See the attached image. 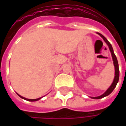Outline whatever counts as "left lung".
<instances>
[{
  "mask_svg": "<svg viewBox=\"0 0 126 126\" xmlns=\"http://www.w3.org/2000/svg\"><path fill=\"white\" fill-rule=\"evenodd\" d=\"M100 37H102L103 39L105 40L106 43L107 44V45L109 46V50H110V51L111 52V55H112V58H113V64L114 66H115V78H114V80L113 83H112V84L110 87L106 91L105 93H104L103 94L100 95L99 96H96V97H91L92 98H94V99H99V98H102L105 97V96H108L109 94H110L112 92H113V90H114V88H115L117 84V82L119 81V65H118V62H117V57L114 54L113 52V48H112V46H111V44H110V42L107 40L105 37L104 36H103L101 33H97Z\"/></svg>",
  "mask_w": 126,
  "mask_h": 126,
  "instance_id": "left-lung-1",
  "label": "left lung"
}]
</instances>
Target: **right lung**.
Listing matches in <instances>:
<instances>
[{
	"instance_id": "add662e5",
	"label": "right lung",
	"mask_w": 126,
	"mask_h": 126,
	"mask_svg": "<svg viewBox=\"0 0 126 126\" xmlns=\"http://www.w3.org/2000/svg\"><path fill=\"white\" fill-rule=\"evenodd\" d=\"M18 95H19L21 98H23V99H25V100H28V101H36V100H38L39 99H40V98H36V99H28V98H26L21 96H20L19 94H18Z\"/></svg>"
}]
</instances>
